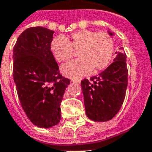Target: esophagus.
I'll list each match as a JSON object with an SVG mask.
<instances>
[{
  "mask_svg": "<svg viewBox=\"0 0 152 152\" xmlns=\"http://www.w3.org/2000/svg\"><path fill=\"white\" fill-rule=\"evenodd\" d=\"M72 82L76 83H79V84H80V80H79V79H76V80H72Z\"/></svg>",
  "mask_w": 152,
  "mask_h": 152,
  "instance_id": "34e87169",
  "label": "esophagus"
}]
</instances>
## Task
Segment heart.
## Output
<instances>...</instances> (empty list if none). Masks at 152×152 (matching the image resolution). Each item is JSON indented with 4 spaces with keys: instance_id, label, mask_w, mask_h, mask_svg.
Returning <instances> with one entry per match:
<instances>
[{
    "instance_id": "heart-1",
    "label": "heart",
    "mask_w": 152,
    "mask_h": 152,
    "mask_svg": "<svg viewBox=\"0 0 152 152\" xmlns=\"http://www.w3.org/2000/svg\"><path fill=\"white\" fill-rule=\"evenodd\" d=\"M50 50L58 61H65L78 51L80 59L61 65L66 76L79 78L91 72L95 74L108 67L114 51V42L108 33L83 29L72 33L69 38L59 36L54 38Z\"/></svg>"
}]
</instances>
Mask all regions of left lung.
<instances>
[{
    "label": "left lung",
    "mask_w": 152,
    "mask_h": 152,
    "mask_svg": "<svg viewBox=\"0 0 152 152\" xmlns=\"http://www.w3.org/2000/svg\"><path fill=\"white\" fill-rule=\"evenodd\" d=\"M115 54L114 61L105 70L81 81L86 114L95 122L111 120L125 99L128 83L126 55L123 48Z\"/></svg>",
    "instance_id": "1"
}]
</instances>
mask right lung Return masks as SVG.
Returning a JSON list of instances; mask_svg holds the SVG:
<instances>
[{"label": "right lung", "instance_id": "right-lung-1", "mask_svg": "<svg viewBox=\"0 0 152 152\" xmlns=\"http://www.w3.org/2000/svg\"><path fill=\"white\" fill-rule=\"evenodd\" d=\"M54 33L42 26L28 28L13 49V78L18 99L29 120L42 128L60 122V104L70 83L59 72L50 50Z\"/></svg>", "mask_w": 152, "mask_h": 152}]
</instances>
